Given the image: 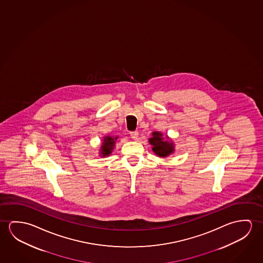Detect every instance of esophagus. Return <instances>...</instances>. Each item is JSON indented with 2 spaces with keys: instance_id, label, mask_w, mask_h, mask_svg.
<instances>
[{
  "instance_id": "34e87169",
  "label": "esophagus",
  "mask_w": 263,
  "mask_h": 263,
  "mask_svg": "<svg viewBox=\"0 0 263 263\" xmlns=\"http://www.w3.org/2000/svg\"><path fill=\"white\" fill-rule=\"evenodd\" d=\"M129 135H130V137L133 138L134 140H136L138 137V132H136V130H135V132H130Z\"/></svg>"
}]
</instances>
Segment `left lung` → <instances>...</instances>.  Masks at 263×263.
<instances>
[{
    "mask_svg": "<svg viewBox=\"0 0 263 263\" xmlns=\"http://www.w3.org/2000/svg\"><path fill=\"white\" fill-rule=\"evenodd\" d=\"M153 137L149 139L151 145H153L152 149L155 155L159 157H167L168 155H172L175 152V145L171 141H164L163 134L159 132H155L152 134Z\"/></svg>",
    "mask_w": 263,
    "mask_h": 263,
    "instance_id": "obj_1",
    "label": "left lung"
}]
</instances>
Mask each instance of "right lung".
Returning a JSON list of instances; mask_svg holds the SVG:
<instances>
[{
	"mask_svg": "<svg viewBox=\"0 0 263 263\" xmlns=\"http://www.w3.org/2000/svg\"><path fill=\"white\" fill-rule=\"evenodd\" d=\"M118 136H105L100 146V157H106L111 154L115 146Z\"/></svg>",
	"mask_w": 263,
	"mask_h": 263,
	"instance_id": "add662e5",
	"label": "right lung"
}]
</instances>
